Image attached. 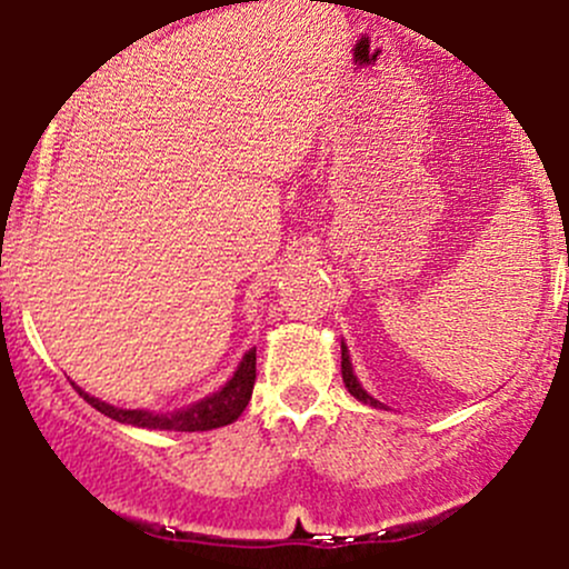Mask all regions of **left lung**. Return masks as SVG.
Masks as SVG:
<instances>
[{"mask_svg": "<svg viewBox=\"0 0 569 569\" xmlns=\"http://www.w3.org/2000/svg\"><path fill=\"white\" fill-rule=\"evenodd\" d=\"M341 376H343V385H347V389L355 395L357 400H362V403H368V406H373V408H381L379 400L370 398L366 389H362L360 381H357V376H355V370H352V360H349V349L343 347V343H341Z\"/></svg>", "mask_w": 569, "mask_h": 569, "instance_id": "left-lung-1", "label": "left lung"}]
</instances>
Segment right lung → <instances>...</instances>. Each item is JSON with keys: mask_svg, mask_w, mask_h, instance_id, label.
<instances>
[{"mask_svg": "<svg viewBox=\"0 0 569 569\" xmlns=\"http://www.w3.org/2000/svg\"><path fill=\"white\" fill-rule=\"evenodd\" d=\"M254 387V347L241 357L239 368L231 376L226 387L217 389L209 398L199 400L190 408H180L174 413H152V411H129V408H114L104 400L93 398V395L82 392L80 387H74L80 392V398L86 403H91L96 411H101L104 417L114 419V422L133 425V427H147V430H174V432H201V430H214V427H226L236 422L244 411L247 403L252 398Z\"/></svg>", "mask_w": 569, "mask_h": 569, "instance_id": "1", "label": "right lung"}]
</instances>
